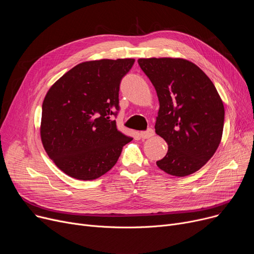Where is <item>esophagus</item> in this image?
I'll return each mask as SVG.
<instances>
[{
    "instance_id": "34e87169",
    "label": "esophagus",
    "mask_w": 254,
    "mask_h": 254,
    "mask_svg": "<svg viewBox=\"0 0 254 254\" xmlns=\"http://www.w3.org/2000/svg\"><path fill=\"white\" fill-rule=\"evenodd\" d=\"M154 135V130L152 128H148L147 130L145 131H141V137L143 139H148L150 137H152Z\"/></svg>"
}]
</instances>
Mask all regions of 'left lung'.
Here are the masks:
<instances>
[{
    "label": "left lung",
    "mask_w": 254,
    "mask_h": 254,
    "mask_svg": "<svg viewBox=\"0 0 254 254\" xmlns=\"http://www.w3.org/2000/svg\"><path fill=\"white\" fill-rule=\"evenodd\" d=\"M159 101L155 132L168 144L157 167L184 177L201 169L218 148L224 107L209 77L183 59H139Z\"/></svg>",
    "instance_id": "1"
}]
</instances>
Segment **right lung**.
I'll return each mask as SVG.
<instances>
[{"mask_svg": "<svg viewBox=\"0 0 254 254\" xmlns=\"http://www.w3.org/2000/svg\"><path fill=\"white\" fill-rule=\"evenodd\" d=\"M134 59L100 60L75 65L53 84L42 105L41 140L64 173L93 180L111 170L132 140L119 131V85Z\"/></svg>", "mask_w": 254, "mask_h": 254, "instance_id": "right-lung-1", "label": "right lung"}]
</instances>
